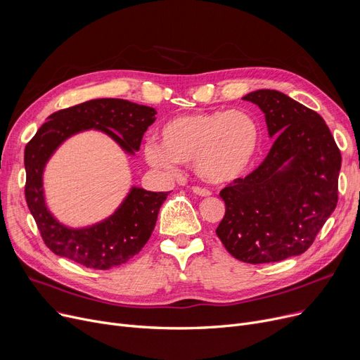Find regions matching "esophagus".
Wrapping results in <instances>:
<instances>
[{
  "label": "esophagus",
  "instance_id": "1",
  "mask_svg": "<svg viewBox=\"0 0 360 360\" xmlns=\"http://www.w3.org/2000/svg\"><path fill=\"white\" fill-rule=\"evenodd\" d=\"M193 193L200 197H210L212 195V193L209 190H205V188H201V186H193Z\"/></svg>",
  "mask_w": 360,
  "mask_h": 360
}]
</instances>
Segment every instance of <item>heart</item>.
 Wrapping results in <instances>:
<instances>
[{
  "instance_id": "heart-1",
  "label": "heart",
  "mask_w": 360,
  "mask_h": 360,
  "mask_svg": "<svg viewBox=\"0 0 360 360\" xmlns=\"http://www.w3.org/2000/svg\"><path fill=\"white\" fill-rule=\"evenodd\" d=\"M159 141L144 147L147 162L174 172L194 165L207 184H229L248 172L261 146V127L247 109L197 112L167 121Z\"/></svg>"
}]
</instances>
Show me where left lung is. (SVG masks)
<instances>
[{"label":"left lung","mask_w":360,"mask_h":360,"mask_svg":"<svg viewBox=\"0 0 360 360\" xmlns=\"http://www.w3.org/2000/svg\"><path fill=\"white\" fill-rule=\"evenodd\" d=\"M242 99L259 106L276 140L255 170L220 191L216 233L242 262H277L304 254L334 212L342 155L321 115L288 94L261 89Z\"/></svg>","instance_id":"8db88e82"}]
</instances>
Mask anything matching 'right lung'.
Segmentation results:
<instances>
[{
  "instance_id": "obj_1",
  "label": "right lung",
  "mask_w": 360,
  "mask_h": 360,
  "mask_svg": "<svg viewBox=\"0 0 360 360\" xmlns=\"http://www.w3.org/2000/svg\"><path fill=\"white\" fill-rule=\"evenodd\" d=\"M156 110L124 99H93L49 115L25 148L29 210L46 247L56 255L87 269L109 270L131 259L151 236L167 193L146 191L132 186L112 216L89 228L72 229L48 210L44 195V170L67 139L86 129L108 134L129 155L140 148L147 128L155 122Z\"/></svg>"
}]
</instances>
